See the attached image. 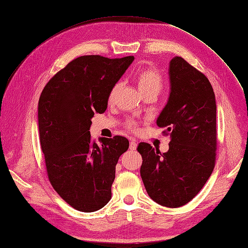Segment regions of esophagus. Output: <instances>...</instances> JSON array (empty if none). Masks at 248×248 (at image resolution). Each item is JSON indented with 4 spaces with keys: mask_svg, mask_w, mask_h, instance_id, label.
Instances as JSON below:
<instances>
[{
    "mask_svg": "<svg viewBox=\"0 0 248 248\" xmlns=\"http://www.w3.org/2000/svg\"><path fill=\"white\" fill-rule=\"evenodd\" d=\"M137 147H138V144H137L136 142H134V141L130 142V150L134 151V150H136V149H137Z\"/></svg>",
    "mask_w": 248,
    "mask_h": 248,
    "instance_id": "obj_1",
    "label": "esophagus"
}]
</instances>
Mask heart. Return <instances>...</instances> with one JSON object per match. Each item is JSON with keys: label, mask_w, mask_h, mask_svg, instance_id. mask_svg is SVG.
I'll use <instances>...</instances> for the list:
<instances>
[{"label": "heart", "mask_w": 248, "mask_h": 248, "mask_svg": "<svg viewBox=\"0 0 248 248\" xmlns=\"http://www.w3.org/2000/svg\"><path fill=\"white\" fill-rule=\"evenodd\" d=\"M136 82L138 85V89L141 92L142 95L146 93H155L159 94L161 89L163 88L164 81L161 74L154 69H149L142 71L141 73H139V75L136 78ZM121 88V84L117 83L115 84L108 96V100L111 102L115 98V96ZM127 127L131 128V130L136 131L137 130V123L130 121L127 123Z\"/></svg>", "instance_id": "b5f03b06"}]
</instances>
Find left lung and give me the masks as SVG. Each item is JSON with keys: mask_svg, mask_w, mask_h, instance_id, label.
Segmentation results:
<instances>
[{"mask_svg": "<svg viewBox=\"0 0 248 248\" xmlns=\"http://www.w3.org/2000/svg\"><path fill=\"white\" fill-rule=\"evenodd\" d=\"M170 92L157 125L170 136L161 153L140 143L141 177L149 197L161 206L178 208L195 198L211 176L217 149L216 98L208 78L182 58L169 62Z\"/></svg>", "mask_w": 248, "mask_h": 248, "instance_id": "obj_1", "label": "left lung"}]
</instances>
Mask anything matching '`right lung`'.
I'll list each match as a JSON object with an SVG mask.
<instances>
[{"label":"right lung","mask_w":248,"mask_h":248,"mask_svg":"<svg viewBox=\"0 0 248 248\" xmlns=\"http://www.w3.org/2000/svg\"><path fill=\"white\" fill-rule=\"evenodd\" d=\"M133 56L107 59L83 56L53 76L38 101V131L52 187L71 207L91 213L111 198L118 158L128 149L121 136L91 140L94 113H103L113 86Z\"/></svg>","instance_id":"obj_1"}]
</instances>
